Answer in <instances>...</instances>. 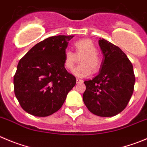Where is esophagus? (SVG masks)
<instances>
[{
	"label": "esophagus",
	"mask_w": 147,
	"mask_h": 147,
	"mask_svg": "<svg viewBox=\"0 0 147 147\" xmlns=\"http://www.w3.org/2000/svg\"><path fill=\"white\" fill-rule=\"evenodd\" d=\"M76 82L77 83H83V80L81 79H79V78H76Z\"/></svg>",
	"instance_id": "34e87169"
}]
</instances>
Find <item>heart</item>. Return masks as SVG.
I'll return each mask as SVG.
<instances>
[{
  "mask_svg": "<svg viewBox=\"0 0 147 147\" xmlns=\"http://www.w3.org/2000/svg\"><path fill=\"white\" fill-rule=\"evenodd\" d=\"M75 53L81 57L80 65L72 69V74L78 78H85L90 75L92 69L96 72L101 66V60L97 54V49L90 40L82 39L76 41L74 44ZM76 55L72 51L67 49L64 54V65L67 69H71L76 61Z\"/></svg>",
  "mask_w": 147,
  "mask_h": 147,
  "instance_id": "1",
  "label": "heart"
}]
</instances>
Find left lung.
Listing matches in <instances>:
<instances>
[{
  "label": "left lung",
  "instance_id": "1",
  "mask_svg": "<svg viewBox=\"0 0 147 147\" xmlns=\"http://www.w3.org/2000/svg\"><path fill=\"white\" fill-rule=\"evenodd\" d=\"M103 54L100 72L84 82L83 101L90 112L100 117H112L121 112L129 102L134 90L133 65L125 53L106 40H98Z\"/></svg>",
  "mask_w": 147,
  "mask_h": 147
}]
</instances>
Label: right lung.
I'll list each match as a JSON object with an SVG mask.
<instances>
[{"instance_id": "add662e5", "label": "right lung", "mask_w": 147, "mask_h": 147, "mask_svg": "<svg viewBox=\"0 0 147 147\" xmlns=\"http://www.w3.org/2000/svg\"><path fill=\"white\" fill-rule=\"evenodd\" d=\"M74 35L52 36L38 42L18 63L14 94L27 113L46 117L62 107L76 84L64 65V54Z\"/></svg>"}]
</instances>
